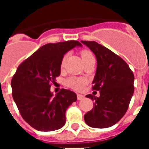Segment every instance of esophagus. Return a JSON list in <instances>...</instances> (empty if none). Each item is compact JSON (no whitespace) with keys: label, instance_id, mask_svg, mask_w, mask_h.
Returning a JSON list of instances; mask_svg holds the SVG:
<instances>
[{"label":"esophagus","instance_id":"34e87169","mask_svg":"<svg viewBox=\"0 0 149 149\" xmlns=\"http://www.w3.org/2000/svg\"><path fill=\"white\" fill-rule=\"evenodd\" d=\"M84 98V95L81 94H77V100L81 101V100H83Z\"/></svg>","mask_w":149,"mask_h":149}]
</instances>
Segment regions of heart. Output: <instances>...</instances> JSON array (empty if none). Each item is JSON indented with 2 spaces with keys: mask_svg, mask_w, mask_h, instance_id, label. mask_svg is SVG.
Instances as JSON below:
<instances>
[{
  "mask_svg": "<svg viewBox=\"0 0 149 149\" xmlns=\"http://www.w3.org/2000/svg\"><path fill=\"white\" fill-rule=\"evenodd\" d=\"M81 58H82L83 61H84V64L88 62L91 61V60H95V56L93 54V52L89 50H83V51H81ZM67 56H63V60H62L61 62V67H63L65 64V60H66ZM86 80L84 77H68L65 81V84H66L67 86L68 87L72 88V89H74V90L80 91L86 86Z\"/></svg>",
  "mask_w": 149,
  "mask_h": 149,
  "instance_id": "obj_1",
  "label": "heart"
}]
</instances>
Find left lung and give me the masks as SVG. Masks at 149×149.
<instances>
[{"instance_id":"8db88e82","label":"left lung","mask_w":149,"mask_h":149,"mask_svg":"<svg viewBox=\"0 0 149 149\" xmlns=\"http://www.w3.org/2000/svg\"><path fill=\"white\" fill-rule=\"evenodd\" d=\"M95 54L97 69L93 90L100 96L87 95L94 101L93 108L84 115L86 125L95 128H106L119 122L128 109L134 92V75L125 60L94 41H81Z\"/></svg>"}]
</instances>
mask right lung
Instances as JSON below:
<instances>
[{"label": "right lung", "instance_id": "right-lung-1", "mask_svg": "<svg viewBox=\"0 0 149 149\" xmlns=\"http://www.w3.org/2000/svg\"><path fill=\"white\" fill-rule=\"evenodd\" d=\"M82 46L78 41L48 43L18 65L11 81L13 98L21 116L36 130L52 131L65 125V112L77 95L61 89L56 95L52 84L60 76L61 62L67 51Z\"/></svg>", "mask_w": 149, "mask_h": 149}]
</instances>
